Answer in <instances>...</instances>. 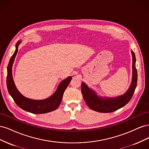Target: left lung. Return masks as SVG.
<instances>
[{"instance_id": "left-lung-1", "label": "left lung", "mask_w": 149, "mask_h": 149, "mask_svg": "<svg viewBox=\"0 0 149 149\" xmlns=\"http://www.w3.org/2000/svg\"><path fill=\"white\" fill-rule=\"evenodd\" d=\"M132 56V81L126 92L119 96L113 97L98 96L97 93L90 88L84 82L81 83V93L84 101L88 106L93 111L103 113L116 111L124 107L131 100L137 86V72L136 68V56L131 50Z\"/></svg>"}]
</instances>
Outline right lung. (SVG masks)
<instances>
[{"instance_id":"right-lung-1","label":"right lung","mask_w":149,"mask_h":149,"mask_svg":"<svg viewBox=\"0 0 149 149\" xmlns=\"http://www.w3.org/2000/svg\"><path fill=\"white\" fill-rule=\"evenodd\" d=\"M22 42L19 41L15 45V51L10 58L7 66V86L8 91L17 105L21 109L33 114H45L55 111L60 106L63 93L72 79L71 76L66 78L59 84L51 96L45 100H36L26 97L19 91L12 76V66L18 52V47Z\"/></svg>"}]
</instances>
